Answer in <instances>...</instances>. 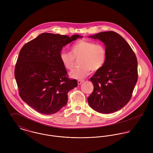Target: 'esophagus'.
Wrapping results in <instances>:
<instances>
[{
	"label": "esophagus",
	"instance_id": "1",
	"mask_svg": "<svg viewBox=\"0 0 153 153\" xmlns=\"http://www.w3.org/2000/svg\"><path fill=\"white\" fill-rule=\"evenodd\" d=\"M83 82H84V80H78V84L81 85V83H82Z\"/></svg>",
	"mask_w": 153,
	"mask_h": 153
}]
</instances>
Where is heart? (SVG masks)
<instances>
[{"mask_svg":"<svg viewBox=\"0 0 153 153\" xmlns=\"http://www.w3.org/2000/svg\"><path fill=\"white\" fill-rule=\"evenodd\" d=\"M79 60L80 66L70 72L72 78L81 79L85 78L91 71H97L104 65L107 59V50L100 44L85 39H81L74 44L71 53L62 51L60 53V60L66 69L71 70L74 66L75 59Z\"/></svg>","mask_w":153,"mask_h":153,"instance_id":"heart-1","label":"heart"}]
</instances>
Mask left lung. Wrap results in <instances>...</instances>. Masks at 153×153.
I'll return each instance as SVG.
<instances>
[{
	"instance_id": "left-lung-1",
	"label": "left lung",
	"mask_w": 153,
	"mask_h": 153,
	"mask_svg": "<svg viewBox=\"0 0 153 153\" xmlns=\"http://www.w3.org/2000/svg\"><path fill=\"white\" fill-rule=\"evenodd\" d=\"M88 38L104 44L107 59L90 78L94 91L88 102L98 112L113 113L122 109L131 98L138 79L137 59L129 44L114 31L100 32Z\"/></svg>"
}]
</instances>
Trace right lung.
<instances>
[{
  "label": "right lung",
  "instance_id": "right-lung-1",
  "mask_svg": "<svg viewBox=\"0 0 153 153\" xmlns=\"http://www.w3.org/2000/svg\"><path fill=\"white\" fill-rule=\"evenodd\" d=\"M43 33L25 44L20 51L15 76L22 100L41 114H53L65 107L68 93L78 86L68 78L60 53L66 45L81 38Z\"/></svg>",
  "mask_w": 153,
  "mask_h": 153
}]
</instances>
